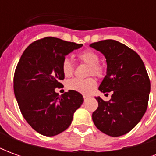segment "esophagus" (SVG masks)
Segmentation results:
<instances>
[{"label": "esophagus", "mask_w": 156, "mask_h": 156, "mask_svg": "<svg viewBox=\"0 0 156 156\" xmlns=\"http://www.w3.org/2000/svg\"><path fill=\"white\" fill-rule=\"evenodd\" d=\"M88 96H87V95H83V98H84V100H86V99H88Z\"/></svg>", "instance_id": "34e87169"}]
</instances>
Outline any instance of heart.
<instances>
[{
  "instance_id": "obj_1",
  "label": "heart",
  "mask_w": 156,
  "mask_h": 156,
  "mask_svg": "<svg viewBox=\"0 0 156 156\" xmlns=\"http://www.w3.org/2000/svg\"><path fill=\"white\" fill-rule=\"evenodd\" d=\"M79 60L89 65L88 75L92 73L95 76L101 77L104 73V68L98 64L99 57L95 51L92 50H86L78 54ZM62 70L65 77H70L73 73V64L71 59L68 58H63L62 62ZM97 86V83L94 78H89L87 79L73 78L67 83V88L73 91H76L82 94L88 95L91 93Z\"/></svg>"
}]
</instances>
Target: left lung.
<instances>
[{"label":"left lung","instance_id":"1","mask_svg":"<svg viewBox=\"0 0 156 156\" xmlns=\"http://www.w3.org/2000/svg\"><path fill=\"white\" fill-rule=\"evenodd\" d=\"M90 47L104 54L107 62L98 90L113 94L108 102L96 98L98 107L93 113V121L109 136L124 135L137 125L147 109L151 82L144 62L134 50L115 40L99 41Z\"/></svg>","mask_w":156,"mask_h":156}]
</instances>
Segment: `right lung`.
I'll use <instances>...</instances> for the list:
<instances>
[{
	"instance_id": "obj_1",
	"label": "right lung",
	"mask_w": 156,
	"mask_h": 156,
	"mask_svg": "<svg viewBox=\"0 0 156 156\" xmlns=\"http://www.w3.org/2000/svg\"><path fill=\"white\" fill-rule=\"evenodd\" d=\"M82 46L48 37L29 45L19 60L14 74L16 98L24 119L39 134L54 136L66 130L83 103L78 92L69 90L62 96L55 92L64 79L63 58Z\"/></svg>"
}]
</instances>
